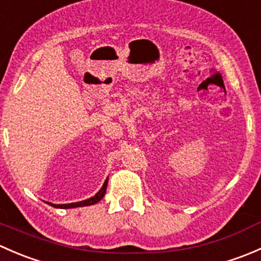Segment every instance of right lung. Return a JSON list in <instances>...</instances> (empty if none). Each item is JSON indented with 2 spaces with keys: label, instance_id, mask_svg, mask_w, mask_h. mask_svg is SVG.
I'll use <instances>...</instances> for the list:
<instances>
[{
  "label": "right lung",
  "instance_id": "1",
  "mask_svg": "<svg viewBox=\"0 0 261 261\" xmlns=\"http://www.w3.org/2000/svg\"><path fill=\"white\" fill-rule=\"evenodd\" d=\"M107 181H109V179H106V181L103 183V186H102V188L97 192V194H94V196L91 197V198L86 199V201H81V202H75V203H68V204H53V203H49V204L50 206L55 207V208H74V207H83V206L96 204L97 202H99L102 198H103L105 193H106Z\"/></svg>",
  "mask_w": 261,
  "mask_h": 261
}]
</instances>
